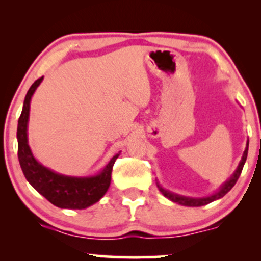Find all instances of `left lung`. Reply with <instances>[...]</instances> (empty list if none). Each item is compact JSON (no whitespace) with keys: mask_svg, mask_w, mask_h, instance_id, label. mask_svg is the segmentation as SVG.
<instances>
[{"mask_svg":"<svg viewBox=\"0 0 261 261\" xmlns=\"http://www.w3.org/2000/svg\"><path fill=\"white\" fill-rule=\"evenodd\" d=\"M248 146H249V142H247V148L244 149V153H243V157H242L241 162H239V166L238 168L236 169V172L233 173V175L230 176V178L227 180L222 187L220 188V190L217 191V193L212 194V195L210 196H206V197H187V196H181V195H178V194H173L170 193V191L166 190V189H163L161 187L160 184H157L158 189H160V191L162 194H163L164 196L167 197V199H169L170 201L173 202H176L179 203V205H182V206H190V207H197V206H203V205H207V203L215 201V200H218L221 199V197H223L226 195L227 193L234 187V184L238 180L239 175H241L242 170H243V167H244V163L245 161H247V155H248Z\"/></svg>","mask_w":261,"mask_h":261,"instance_id":"obj_1","label":"left lung"}]
</instances>
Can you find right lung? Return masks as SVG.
Returning <instances> with one entry per match:
<instances>
[{
    "label": "right lung",
    "instance_id": "1",
    "mask_svg": "<svg viewBox=\"0 0 261 261\" xmlns=\"http://www.w3.org/2000/svg\"><path fill=\"white\" fill-rule=\"evenodd\" d=\"M41 81L43 77L35 81L29 88L23 104L22 114L18 120V160H19L20 168L29 184L53 205L60 208H86L99 201L109 189L113 166L116 158L119 157V153L114 155L106 168L97 175L83 176V178L59 174L39 163L28 145L27 127H28L32 95L34 94Z\"/></svg>",
    "mask_w": 261,
    "mask_h": 261
}]
</instances>
